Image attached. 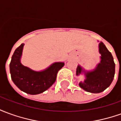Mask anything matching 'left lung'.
<instances>
[{
	"instance_id": "8db88e82",
	"label": "left lung",
	"mask_w": 121,
	"mask_h": 121,
	"mask_svg": "<svg viewBox=\"0 0 121 121\" xmlns=\"http://www.w3.org/2000/svg\"><path fill=\"white\" fill-rule=\"evenodd\" d=\"M99 52L101 54L100 62L92 71H86L80 65L76 69V75L84 73L86 79L79 86L85 91L99 93L104 91L112 84L115 71V64L112 54L102 42L99 43Z\"/></svg>"
}]
</instances>
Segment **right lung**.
<instances>
[{
    "mask_svg": "<svg viewBox=\"0 0 121 121\" xmlns=\"http://www.w3.org/2000/svg\"><path fill=\"white\" fill-rule=\"evenodd\" d=\"M22 43L16 48L9 64L12 81L15 86L25 93L37 95L47 90L56 80L57 73L64 66V62H56L41 71H35L21 63L22 49Z\"/></svg>",
    "mask_w": 121,
    "mask_h": 121,
    "instance_id": "right-lung-1",
    "label": "right lung"
}]
</instances>
